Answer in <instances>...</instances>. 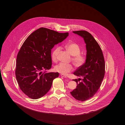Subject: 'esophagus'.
<instances>
[{
	"label": "esophagus",
	"instance_id": "esophagus-1",
	"mask_svg": "<svg viewBox=\"0 0 125 125\" xmlns=\"http://www.w3.org/2000/svg\"><path fill=\"white\" fill-rule=\"evenodd\" d=\"M60 76L62 77H63V78H66V76L64 74H61Z\"/></svg>",
	"mask_w": 125,
	"mask_h": 125
}]
</instances>
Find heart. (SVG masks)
Here are the masks:
<instances>
[{"mask_svg":"<svg viewBox=\"0 0 125 125\" xmlns=\"http://www.w3.org/2000/svg\"><path fill=\"white\" fill-rule=\"evenodd\" d=\"M65 47L70 54L73 56L72 58V61L76 67L80 68L84 65L86 58L85 55L80 53L81 49L78 44L75 42H70L66 44ZM60 50L61 47L60 46H57L53 51L51 58L52 60L54 62L57 61V55ZM54 69L56 72L65 75L73 70V66L71 64L61 63L56 65Z\"/></svg>","mask_w":125,"mask_h":125,"instance_id":"heart-1","label":"heart"}]
</instances>
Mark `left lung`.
<instances>
[{"instance_id":"left-lung-1","label":"left lung","mask_w":125,"mask_h":125,"mask_svg":"<svg viewBox=\"0 0 125 125\" xmlns=\"http://www.w3.org/2000/svg\"><path fill=\"white\" fill-rule=\"evenodd\" d=\"M73 32L83 38L87 52L85 63L74 72L75 75L83 79L73 80L77 86L70 93L76 99L84 101L93 97L100 87L105 75V61L99 45L90 32L85 31Z\"/></svg>"}]
</instances>
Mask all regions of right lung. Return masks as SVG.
Instances as JSON below:
<instances>
[{"instance_id": "obj_1", "label": "right lung", "mask_w": 125, "mask_h": 125, "mask_svg": "<svg viewBox=\"0 0 125 125\" xmlns=\"http://www.w3.org/2000/svg\"><path fill=\"white\" fill-rule=\"evenodd\" d=\"M69 35L45 28L31 33L22 44L16 59V78L21 90L29 97L37 99L43 96L50 89L58 72L43 71L51 68V52L55 44Z\"/></svg>"}]
</instances>
